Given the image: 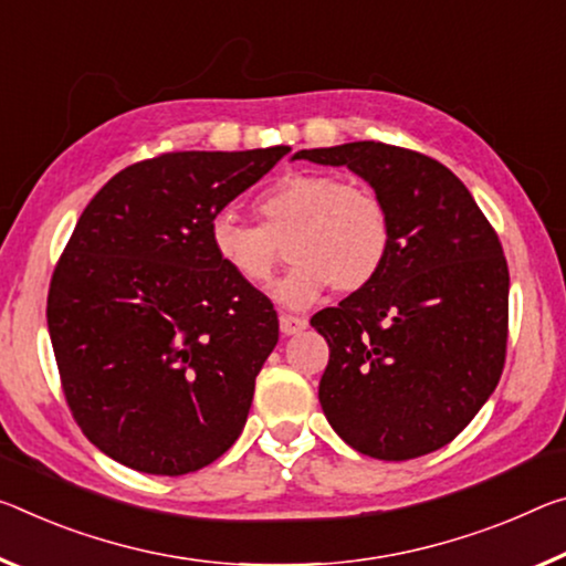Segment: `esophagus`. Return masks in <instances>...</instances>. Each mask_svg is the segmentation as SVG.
Returning a JSON list of instances; mask_svg holds the SVG:
<instances>
[{
    "label": "esophagus",
    "instance_id": "1",
    "mask_svg": "<svg viewBox=\"0 0 566 566\" xmlns=\"http://www.w3.org/2000/svg\"><path fill=\"white\" fill-rule=\"evenodd\" d=\"M304 327H307V319H304V317H294V315H282L280 317L282 335H297V332H302Z\"/></svg>",
    "mask_w": 566,
    "mask_h": 566
}]
</instances>
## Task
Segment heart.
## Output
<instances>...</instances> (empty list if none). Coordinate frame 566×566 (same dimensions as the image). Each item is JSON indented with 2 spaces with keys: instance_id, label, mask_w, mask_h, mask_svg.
<instances>
[{
  "instance_id": "1",
  "label": "heart",
  "mask_w": 566,
  "mask_h": 566,
  "mask_svg": "<svg viewBox=\"0 0 566 566\" xmlns=\"http://www.w3.org/2000/svg\"><path fill=\"white\" fill-rule=\"evenodd\" d=\"M254 209L259 227L234 211L217 213L209 223L211 249L241 282L266 286L286 247L294 266L274 286L284 307H310L327 284L337 292L363 290L390 256L392 217L370 186L332 174H292L269 186Z\"/></svg>"
}]
</instances>
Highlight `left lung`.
<instances>
[{
  "label": "left lung",
  "mask_w": 566,
  "mask_h": 566,
  "mask_svg": "<svg viewBox=\"0 0 566 566\" xmlns=\"http://www.w3.org/2000/svg\"><path fill=\"white\" fill-rule=\"evenodd\" d=\"M347 166L392 217L382 272L310 319L329 345L319 406L347 446L408 461L451 443L496 390L509 337V266L459 176L375 140L297 150Z\"/></svg>",
  "instance_id": "obj_1"
}]
</instances>
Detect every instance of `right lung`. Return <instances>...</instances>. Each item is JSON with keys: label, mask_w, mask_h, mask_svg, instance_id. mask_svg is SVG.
<instances>
[{"label": "right lung", "mask_w": 566, "mask_h": 566, "mask_svg": "<svg viewBox=\"0 0 566 566\" xmlns=\"http://www.w3.org/2000/svg\"><path fill=\"white\" fill-rule=\"evenodd\" d=\"M286 154H164L85 206L52 274L48 327L73 418L113 461L184 476L244 430L280 319L219 262L209 223Z\"/></svg>", "instance_id": "add662e5"}]
</instances>
